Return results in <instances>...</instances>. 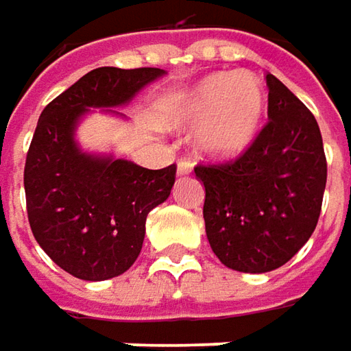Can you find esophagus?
<instances>
[{
  "mask_svg": "<svg viewBox=\"0 0 351 351\" xmlns=\"http://www.w3.org/2000/svg\"><path fill=\"white\" fill-rule=\"evenodd\" d=\"M193 169V164H191V160H187V158H182L180 162H178V173L180 176H185V173H189Z\"/></svg>",
  "mask_w": 351,
  "mask_h": 351,
  "instance_id": "obj_1",
  "label": "esophagus"
}]
</instances>
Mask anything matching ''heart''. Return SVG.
Instances as JSON below:
<instances>
[{"instance_id":"heart-1","label":"heart","mask_w":351,"mask_h":351,"mask_svg":"<svg viewBox=\"0 0 351 351\" xmlns=\"http://www.w3.org/2000/svg\"><path fill=\"white\" fill-rule=\"evenodd\" d=\"M265 111L262 86L252 77L213 74L195 88L169 97L164 121L171 128H199L201 154L226 160L246 150L256 138Z\"/></svg>"}]
</instances>
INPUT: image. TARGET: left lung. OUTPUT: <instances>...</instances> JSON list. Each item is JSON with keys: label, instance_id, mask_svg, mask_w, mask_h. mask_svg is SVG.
Wrapping results in <instances>:
<instances>
[{"label": "left lung", "instance_id": "8db88e82", "mask_svg": "<svg viewBox=\"0 0 351 351\" xmlns=\"http://www.w3.org/2000/svg\"><path fill=\"white\" fill-rule=\"evenodd\" d=\"M267 123L234 160L197 164L213 252L230 269L265 274L287 263L315 232L326 156L315 115L276 75Z\"/></svg>", "mask_w": 351, "mask_h": 351}]
</instances>
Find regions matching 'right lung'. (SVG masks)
I'll return each instance as SVG.
<instances>
[{"label":"right lung","instance_id":"add662e5","mask_svg":"<svg viewBox=\"0 0 351 351\" xmlns=\"http://www.w3.org/2000/svg\"><path fill=\"white\" fill-rule=\"evenodd\" d=\"M160 68H95L48 103L25 162V197L33 236L50 260L86 281L125 274L136 262L148 213L164 203L176 164L146 169L80 152L74 128L89 107L130 101Z\"/></svg>","mask_w":351,"mask_h":351}]
</instances>
